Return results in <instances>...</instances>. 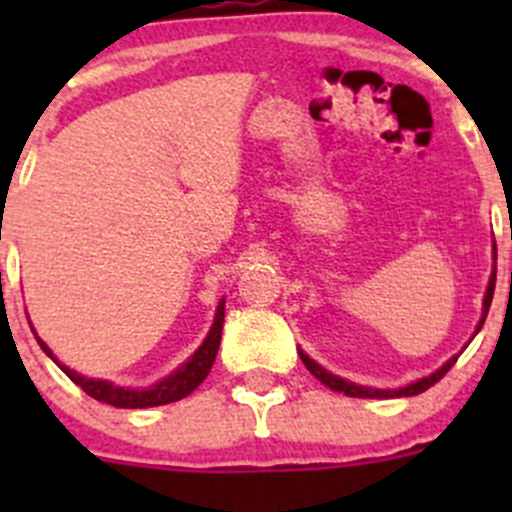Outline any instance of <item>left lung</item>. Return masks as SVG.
<instances>
[{
	"mask_svg": "<svg viewBox=\"0 0 512 512\" xmlns=\"http://www.w3.org/2000/svg\"><path fill=\"white\" fill-rule=\"evenodd\" d=\"M493 289H495V270H493V275H490L488 289H485V299H483V317H480V322H478V327H476V334L480 332V327H483L485 314H488L490 302H493ZM299 359L304 361V366H307V369L312 371V374L317 376V379L322 381L324 386H329V389H332V391H339V394H344V396H354V399H399V396H416V394H421V391H426L428 386H433V384H436V381H441L443 376L448 374V369H451V366L456 364L458 354H456V356H451V359H448L446 364L441 366V369H436V371H433V374L423 376V379L414 381V384L404 386V389H369V386L352 384V381L342 379V376H334L332 371H327V369H324V366H319L317 361L309 359V356L304 354L302 349H299Z\"/></svg>",
	"mask_w": 512,
	"mask_h": 512,
	"instance_id": "obj_1",
	"label": "left lung"
}]
</instances>
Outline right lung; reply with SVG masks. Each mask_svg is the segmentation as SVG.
I'll return each instance as SVG.
<instances>
[{
  "label": "right lung",
  "mask_w": 512,
  "mask_h": 512,
  "mask_svg": "<svg viewBox=\"0 0 512 512\" xmlns=\"http://www.w3.org/2000/svg\"><path fill=\"white\" fill-rule=\"evenodd\" d=\"M223 322H225V299H220L213 327H210L208 337H205V342L200 344L198 352L190 356V359L185 361L180 369H175L173 374L165 376V379L158 381V384L148 386V389H126V386H113L111 381L86 379V376L76 374V371H71L69 366L61 364V361L51 354V349L46 347L39 337H36L34 329L32 332H34L36 342H39V347L44 349V354H49V359H54L56 364L61 366V371H64V374L69 376L76 386H81V389H84L91 399L103 401V404H108V406H116V409H151V406L173 404V401L185 399L190 391H195L200 384H203L205 376H208V371H210V366H213L215 356H218L220 337H223Z\"/></svg>",
  "instance_id": "add662e5"
}]
</instances>
